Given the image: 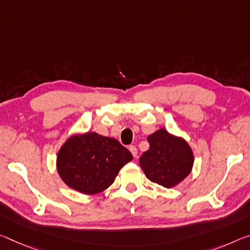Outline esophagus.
<instances>
[{
	"label": "esophagus",
	"mask_w": 250,
	"mask_h": 250,
	"mask_svg": "<svg viewBox=\"0 0 250 250\" xmlns=\"http://www.w3.org/2000/svg\"><path fill=\"white\" fill-rule=\"evenodd\" d=\"M129 150H130V152L132 153V156H133L134 158H136V157L138 156V149L136 148V146H129Z\"/></svg>",
	"instance_id": "1"
}]
</instances>
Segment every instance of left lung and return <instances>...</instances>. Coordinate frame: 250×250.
<instances>
[{"mask_svg": "<svg viewBox=\"0 0 250 250\" xmlns=\"http://www.w3.org/2000/svg\"><path fill=\"white\" fill-rule=\"evenodd\" d=\"M149 149L139 159L150 181L166 188L175 187L192 169L193 153L187 141L159 129L148 137Z\"/></svg>", "mask_w": 250, "mask_h": 250, "instance_id": "1", "label": "left lung"}]
</instances>
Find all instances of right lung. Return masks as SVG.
Masks as SVG:
<instances>
[{
    "label": "right lung",
    "instance_id": "1",
    "mask_svg": "<svg viewBox=\"0 0 250 250\" xmlns=\"http://www.w3.org/2000/svg\"><path fill=\"white\" fill-rule=\"evenodd\" d=\"M132 154L118 140L96 132L74 134L57 157V169L66 186L85 195H96L113 184Z\"/></svg>",
    "mask_w": 250,
    "mask_h": 250
}]
</instances>
